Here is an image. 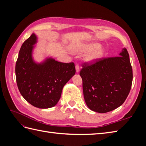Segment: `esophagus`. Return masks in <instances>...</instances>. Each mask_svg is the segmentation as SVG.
<instances>
[{
	"mask_svg": "<svg viewBox=\"0 0 146 146\" xmlns=\"http://www.w3.org/2000/svg\"><path fill=\"white\" fill-rule=\"evenodd\" d=\"M76 72L78 73L79 71H80V67H79L78 64H76Z\"/></svg>",
	"mask_w": 146,
	"mask_h": 146,
	"instance_id": "esophagus-1",
	"label": "esophagus"
}]
</instances>
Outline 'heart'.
<instances>
[{"label":"heart","instance_id":"b5f03b06","mask_svg":"<svg viewBox=\"0 0 146 146\" xmlns=\"http://www.w3.org/2000/svg\"><path fill=\"white\" fill-rule=\"evenodd\" d=\"M100 44L97 42H92L84 44L78 48L77 49L75 50L77 52H91V54L86 56V60L90 62H93L96 61L98 59L100 58L104 54V48H99ZM99 48L98 49V48Z\"/></svg>","mask_w":146,"mask_h":146}]
</instances>
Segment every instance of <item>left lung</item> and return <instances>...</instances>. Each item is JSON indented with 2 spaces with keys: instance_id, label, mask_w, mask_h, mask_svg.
Segmentation results:
<instances>
[{
  "instance_id": "8db88e82",
  "label": "left lung",
  "mask_w": 146,
  "mask_h": 146,
  "mask_svg": "<svg viewBox=\"0 0 146 146\" xmlns=\"http://www.w3.org/2000/svg\"><path fill=\"white\" fill-rule=\"evenodd\" d=\"M80 75L86 105L100 113L120 107L129 95L133 80L129 55L123 48L119 56L102 58L83 64Z\"/></svg>"
}]
</instances>
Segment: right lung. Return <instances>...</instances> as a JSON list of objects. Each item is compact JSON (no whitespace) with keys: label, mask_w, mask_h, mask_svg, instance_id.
I'll return each mask as SVG.
<instances>
[{"label":"right lung","mask_w":146,"mask_h":146,"mask_svg":"<svg viewBox=\"0 0 146 146\" xmlns=\"http://www.w3.org/2000/svg\"><path fill=\"white\" fill-rule=\"evenodd\" d=\"M35 34L22 45L15 72L20 93L29 104L39 108L54 107L59 101L64 87L76 74L74 63L58 62L52 58L36 63L32 57Z\"/></svg>","instance_id":"right-lung-1"}]
</instances>
